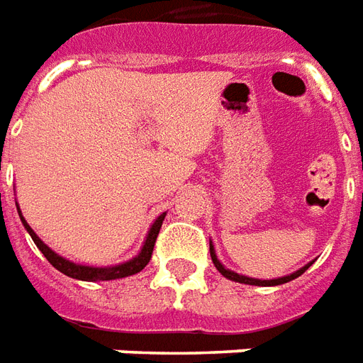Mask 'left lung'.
I'll use <instances>...</instances> for the list:
<instances>
[{
    "mask_svg": "<svg viewBox=\"0 0 363 363\" xmlns=\"http://www.w3.org/2000/svg\"><path fill=\"white\" fill-rule=\"evenodd\" d=\"M209 252H211V259H213V264H215V268L223 274V276L230 279V281H236V284H246V285H262V287H269V285H281V284H287V281H291L295 277H299L301 274H305L307 269L315 264V259L309 262V264H305L303 268H299L297 272H293L289 276H284V277H276V279H256V277H248V276H242V274H236L233 269L225 268L223 264H220V259L217 258V252H215V244L213 240H209Z\"/></svg>",
    "mask_w": 363,
    "mask_h": 363,
    "instance_id": "left-lung-1",
    "label": "left lung"
}]
</instances>
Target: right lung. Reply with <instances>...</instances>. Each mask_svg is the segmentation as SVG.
<instances>
[{
    "label": "right lung",
    "instance_id": "1",
    "mask_svg": "<svg viewBox=\"0 0 363 363\" xmlns=\"http://www.w3.org/2000/svg\"><path fill=\"white\" fill-rule=\"evenodd\" d=\"M17 213H19V217H21V223L25 230L29 233L30 238H33V242L37 244V248L43 254H45V258L52 264L54 268L58 269V272H62L64 276L74 277V279H79V281H109V279H121V277H128V276H135L138 274L140 269L146 268V264L150 262L152 258V250H154V242H156V238H158V233H160L162 223H164V217H166V213H162L160 217H156V220L152 223V227L148 230V235H146L145 242H143V248L140 252L136 254L135 258L127 259V262H123V264H115V266H86V264H76V262H72V259L64 258L60 254H56L52 248H48L38 235L29 227V223L25 220L23 217L21 209H19V203H17Z\"/></svg>",
    "mask_w": 363,
    "mask_h": 363
}]
</instances>
